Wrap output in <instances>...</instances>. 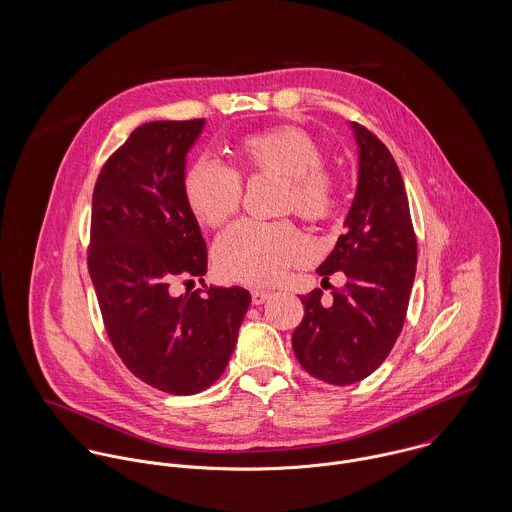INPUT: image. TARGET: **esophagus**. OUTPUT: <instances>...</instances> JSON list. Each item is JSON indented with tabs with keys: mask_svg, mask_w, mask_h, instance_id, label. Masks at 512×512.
<instances>
[{
	"mask_svg": "<svg viewBox=\"0 0 512 512\" xmlns=\"http://www.w3.org/2000/svg\"><path fill=\"white\" fill-rule=\"evenodd\" d=\"M272 297V293L266 292V290H254L252 292V303L254 305H262L264 301H268Z\"/></svg>",
	"mask_w": 512,
	"mask_h": 512,
	"instance_id": "34e87169",
	"label": "esophagus"
}]
</instances>
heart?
I'll list each match as a JSON object with an SVG mask.
<instances>
[{
  "instance_id": "heart-1",
  "label": "heart",
  "mask_w": 512,
  "mask_h": 512,
  "mask_svg": "<svg viewBox=\"0 0 512 512\" xmlns=\"http://www.w3.org/2000/svg\"><path fill=\"white\" fill-rule=\"evenodd\" d=\"M234 155L244 173L286 179L284 207L307 220L327 219L335 207V185L323 171L325 153L301 128L276 126L244 136ZM183 199L193 217L217 228L232 219L242 201L240 177L211 159L193 161L183 175ZM309 256L307 238L290 222L242 220L228 228L213 248L224 280L248 286L278 282L293 264Z\"/></svg>"
}]
</instances>
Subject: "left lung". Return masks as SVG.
<instances>
[{
  "mask_svg": "<svg viewBox=\"0 0 512 512\" xmlns=\"http://www.w3.org/2000/svg\"><path fill=\"white\" fill-rule=\"evenodd\" d=\"M359 171L345 234L317 268L323 280L343 272L347 284L323 305L321 292L301 297L305 315L293 331L299 365L311 376L355 384L392 351L408 309L418 246L400 169L386 146L351 122Z\"/></svg>",
  "mask_w": 512,
  "mask_h": 512,
  "instance_id": "obj_1",
  "label": "left lung"
}]
</instances>
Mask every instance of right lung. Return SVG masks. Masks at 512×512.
<instances>
[{
	"label": "right lung",
	"mask_w": 512,
	"mask_h": 512,
	"mask_svg": "<svg viewBox=\"0 0 512 512\" xmlns=\"http://www.w3.org/2000/svg\"><path fill=\"white\" fill-rule=\"evenodd\" d=\"M205 120L149 122L102 167L92 195L88 272L108 337L149 386L189 396L228 365L250 292L177 280L207 274V244L183 199L187 155Z\"/></svg>",
	"instance_id": "1"
}]
</instances>
